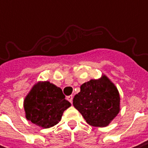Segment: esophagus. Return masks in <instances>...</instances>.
I'll return each instance as SVG.
<instances>
[{"label": "esophagus", "mask_w": 148, "mask_h": 148, "mask_svg": "<svg viewBox=\"0 0 148 148\" xmlns=\"http://www.w3.org/2000/svg\"><path fill=\"white\" fill-rule=\"evenodd\" d=\"M67 100H68L69 101L71 102V103H72V100H73V96H72V95H70V96H68V97H67Z\"/></svg>", "instance_id": "obj_1"}]
</instances>
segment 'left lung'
Returning <instances> with one entry per match:
<instances>
[{
	"label": "left lung",
	"instance_id": "1",
	"mask_svg": "<svg viewBox=\"0 0 148 148\" xmlns=\"http://www.w3.org/2000/svg\"><path fill=\"white\" fill-rule=\"evenodd\" d=\"M73 98L74 107L86 122L95 127H106L120 111V96L117 87L105 75L91 79L80 87Z\"/></svg>",
	"mask_w": 148,
	"mask_h": 148
}]
</instances>
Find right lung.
<instances>
[{
  "label": "right lung",
  "mask_w": 148,
  "mask_h": 148,
  "mask_svg": "<svg viewBox=\"0 0 148 148\" xmlns=\"http://www.w3.org/2000/svg\"><path fill=\"white\" fill-rule=\"evenodd\" d=\"M70 106L61 88L47 81L36 83L24 101L27 120L44 129L56 125Z\"/></svg>",
  "instance_id": "obj_1"
}]
</instances>
